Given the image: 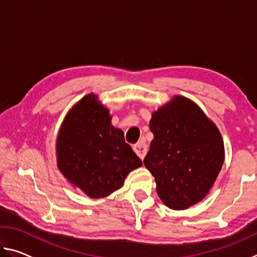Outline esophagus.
<instances>
[{
	"mask_svg": "<svg viewBox=\"0 0 257 257\" xmlns=\"http://www.w3.org/2000/svg\"><path fill=\"white\" fill-rule=\"evenodd\" d=\"M134 151H135V153H136L139 158L143 160L145 158V155L147 153V145L144 142H139L136 145H134Z\"/></svg>",
	"mask_w": 257,
	"mask_h": 257,
	"instance_id": "34e87169",
	"label": "esophagus"
}]
</instances>
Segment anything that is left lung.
I'll return each instance as SVG.
<instances>
[{
	"label": "left lung",
	"instance_id": "left-lung-1",
	"mask_svg": "<svg viewBox=\"0 0 257 257\" xmlns=\"http://www.w3.org/2000/svg\"><path fill=\"white\" fill-rule=\"evenodd\" d=\"M154 138L144 159L159 197L172 210L201 202L222 168L224 145L216 125L196 103L175 96L152 114Z\"/></svg>",
	"mask_w": 257,
	"mask_h": 257
}]
</instances>
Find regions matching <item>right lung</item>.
<instances>
[{
  "label": "right lung",
  "instance_id": "obj_1",
  "mask_svg": "<svg viewBox=\"0 0 257 257\" xmlns=\"http://www.w3.org/2000/svg\"><path fill=\"white\" fill-rule=\"evenodd\" d=\"M111 119L96 95L88 94L68 112L56 138L59 170L90 198L118 190L143 164Z\"/></svg>",
  "mask_w": 257,
  "mask_h": 257
}]
</instances>
